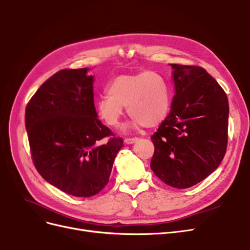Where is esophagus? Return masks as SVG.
<instances>
[{
  "label": "esophagus",
  "instance_id": "1",
  "mask_svg": "<svg viewBox=\"0 0 250 250\" xmlns=\"http://www.w3.org/2000/svg\"><path fill=\"white\" fill-rule=\"evenodd\" d=\"M139 139L138 138H126L125 143L126 144H133L134 142H137Z\"/></svg>",
  "mask_w": 250,
  "mask_h": 250
}]
</instances>
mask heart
<instances>
[{
  "label": "heart",
  "mask_w": 250,
  "mask_h": 250,
  "mask_svg": "<svg viewBox=\"0 0 250 250\" xmlns=\"http://www.w3.org/2000/svg\"><path fill=\"white\" fill-rule=\"evenodd\" d=\"M127 106L133 125L147 128L161 124L170 108V94L167 82L154 71L133 75H120L107 86V95L96 101V110L105 124L119 125Z\"/></svg>",
  "instance_id": "1"
}]
</instances>
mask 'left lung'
I'll return each mask as SVG.
<instances>
[{"instance_id":"8db88e82","label":"left lung","mask_w":250,"mask_h":250,"mask_svg":"<svg viewBox=\"0 0 250 250\" xmlns=\"http://www.w3.org/2000/svg\"><path fill=\"white\" fill-rule=\"evenodd\" d=\"M175 96L171 111L151 137L150 167L163 183L187 188L221 164L229 140V100L223 88L198 65L170 63Z\"/></svg>"}]
</instances>
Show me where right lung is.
I'll return each mask as SVG.
<instances>
[{
  "label": "right lung",
  "mask_w": 250,
  "mask_h": 250,
  "mask_svg": "<svg viewBox=\"0 0 250 250\" xmlns=\"http://www.w3.org/2000/svg\"><path fill=\"white\" fill-rule=\"evenodd\" d=\"M87 69L60 70L30 99L25 125L34 167L59 190L90 197L108 184L123 147L97 118L93 76Z\"/></svg>",
  "instance_id": "obj_1"
}]
</instances>
